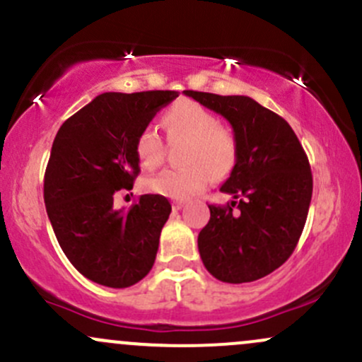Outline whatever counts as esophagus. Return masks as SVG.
Wrapping results in <instances>:
<instances>
[{
    "mask_svg": "<svg viewBox=\"0 0 362 362\" xmlns=\"http://www.w3.org/2000/svg\"><path fill=\"white\" fill-rule=\"evenodd\" d=\"M182 207H185V204H182V202H173V211H174V212L181 211Z\"/></svg>",
    "mask_w": 362,
    "mask_h": 362,
    "instance_id": "34e87169",
    "label": "esophagus"
}]
</instances>
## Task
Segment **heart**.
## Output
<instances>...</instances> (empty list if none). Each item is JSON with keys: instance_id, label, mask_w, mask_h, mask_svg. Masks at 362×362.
<instances>
[{"instance_id": "1", "label": "heart", "mask_w": 362, "mask_h": 362, "mask_svg": "<svg viewBox=\"0 0 362 362\" xmlns=\"http://www.w3.org/2000/svg\"><path fill=\"white\" fill-rule=\"evenodd\" d=\"M162 126L169 141H186L182 162L185 169H165L145 181L153 195L170 200H186L207 188L212 176L223 180L233 170L238 158V143L228 127L205 107L181 100L165 110ZM138 162L146 169L157 167L164 158V141L157 131L146 127L134 143Z\"/></svg>"}]
</instances>
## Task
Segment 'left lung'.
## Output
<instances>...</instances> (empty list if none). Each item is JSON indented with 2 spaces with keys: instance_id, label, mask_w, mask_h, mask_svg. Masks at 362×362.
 <instances>
[{
  "instance_id": "obj_1",
  "label": "left lung",
  "mask_w": 362,
  "mask_h": 362,
  "mask_svg": "<svg viewBox=\"0 0 362 362\" xmlns=\"http://www.w3.org/2000/svg\"><path fill=\"white\" fill-rule=\"evenodd\" d=\"M182 93L223 115L238 143L236 165L221 186L231 204L209 205L211 219L198 235L202 262L219 281H255L297 247L313 197L309 158L290 124L255 100Z\"/></svg>"
}]
</instances>
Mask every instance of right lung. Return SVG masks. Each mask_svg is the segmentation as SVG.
<instances>
[{"instance_id":"add662e5","label":"right lung","mask_w":362,"mask_h":362,"mask_svg":"<svg viewBox=\"0 0 362 362\" xmlns=\"http://www.w3.org/2000/svg\"><path fill=\"white\" fill-rule=\"evenodd\" d=\"M177 91L103 93L62 124L45 173V205L62 250L98 285L127 288L153 266L169 219L165 197L141 195L129 211L114 197L139 174L134 143Z\"/></svg>"}]
</instances>
